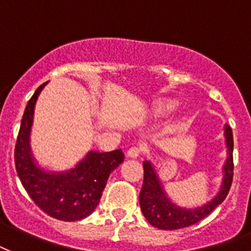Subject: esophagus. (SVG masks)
Instances as JSON below:
<instances>
[{
  "label": "esophagus",
  "mask_w": 251,
  "mask_h": 251,
  "mask_svg": "<svg viewBox=\"0 0 251 251\" xmlns=\"http://www.w3.org/2000/svg\"><path fill=\"white\" fill-rule=\"evenodd\" d=\"M141 151L142 150L139 149V147H131V149H129V151H127V156L138 157L139 155H141Z\"/></svg>",
  "instance_id": "esophagus-1"
}]
</instances>
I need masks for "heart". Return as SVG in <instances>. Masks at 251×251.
I'll return each mask as SVG.
<instances>
[{"label": "heart", "instance_id": "1", "mask_svg": "<svg viewBox=\"0 0 251 251\" xmlns=\"http://www.w3.org/2000/svg\"><path fill=\"white\" fill-rule=\"evenodd\" d=\"M178 106V102L172 99H163V100H157L152 102L151 105L147 108V116L151 118H161L165 117L172 112H175Z\"/></svg>", "mask_w": 251, "mask_h": 251}]
</instances>
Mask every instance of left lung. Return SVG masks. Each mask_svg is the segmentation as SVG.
I'll return each mask as SVG.
<instances>
[{
  "label": "left lung",
  "mask_w": 251,
  "mask_h": 251,
  "mask_svg": "<svg viewBox=\"0 0 251 251\" xmlns=\"http://www.w3.org/2000/svg\"><path fill=\"white\" fill-rule=\"evenodd\" d=\"M224 142L226 149V159L222 168V183L214 198L202 206L186 207L176 203L168 195L157 171L151 160L143 161L145 178L139 193L141 210L151 226L159 229L173 230L193 226L224 202L229 193L233 178V134L229 125H224Z\"/></svg>",
  "instance_id": "left-lung-1"
}]
</instances>
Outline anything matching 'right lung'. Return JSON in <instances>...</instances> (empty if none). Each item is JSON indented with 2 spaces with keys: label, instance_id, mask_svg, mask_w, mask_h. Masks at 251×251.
<instances>
[{
  "label": "right lung",
  "instance_id": "add662e5",
  "mask_svg": "<svg viewBox=\"0 0 251 251\" xmlns=\"http://www.w3.org/2000/svg\"><path fill=\"white\" fill-rule=\"evenodd\" d=\"M41 84L25 106L15 146L17 173L32 201L58 220L76 222L90 216L100 202L110 172L124 161L121 149L110 152L90 150L74 167L54 171L39 164L31 149V130Z\"/></svg>",
  "mask_w": 251,
  "mask_h": 251
}]
</instances>
